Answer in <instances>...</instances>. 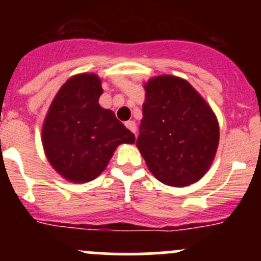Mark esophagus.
Listing matches in <instances>:
<instances>
[{
	"instance_id": "esophagus-1",
	"label": "esophagus",
	"mask_w": 261,
	"mask_h": 261,
	"mask_svg": "<svg viewBox=\"0 0 261 261\" xmlns=\"http://www.w3.org/2000/svg\"><path fill=\"white\" fill-rule=\"evenodd\" d=\"M125 126L131 131V133L136 135V123L134 122V121H127V122L125 123Z\"/></svg>"
}]
</instances>
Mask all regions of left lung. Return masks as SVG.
<instances>
[{
    "instance_id": "8db88e82",
    "label": "left lung",
    "mask_w": 261,
    "mask_h": 261,
    "mask_svg": "<svg viewBox=\"0 0 261 261\" xmlns=\"http://www.w3.org/2000/svg\"><path fill=\"white\" fill-rule=\"evenodd\" d=\"M136 146L162 183L187 187L211 167L220 140L216 115L186 80L158 75L147 81Z\"/></svg>"
}]
</instances>
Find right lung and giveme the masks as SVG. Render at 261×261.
Segmentation results:
<instances>
[{
	"mask_svg": "<svg viewBox=\"0 0 261 261\" xmlns=\"http://www.w3.org/2000/svg\"><path fill=\"white\" fill-rule=\"evenodd\" d=\"M103 89L93 73L69 78L58 91L43 123L41 141L50 165L64 179L87 183L98 177L120 144L135 135L98 103Z\"/></svg>",
	"mask_w": 261,
	"mask_h": 261,
	"instance_id": "right-lung-1",
	"label": "right lung"
}]
</instances>
